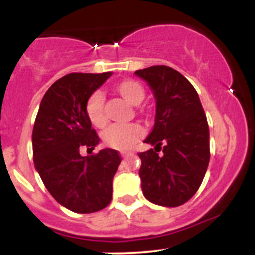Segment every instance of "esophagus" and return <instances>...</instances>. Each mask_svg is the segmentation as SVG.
Here are the masks:
<instances>
[{
	"label": "esophagus",
	"instance_id": "esophagus-1",
	"mask_svg": "<svg viewBox=\"0 0 255 255\" xmlns=\"http://www.w3.org/2000/svg\"><path fill=\"white\" fill-rule=\"evenodd\" d=\"M128 155H130V153H128V151H122V153H121V156H122V158H126V156Z\"/></svg>",
	"mask_w": 255,
	"mask_h": 255
}]
</instances>
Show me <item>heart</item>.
Here are the masks:
<instances>
[{
  "instance_id": "b5f03b06",
  "label": "heart",
  "mask_w": 255,
  "mask_h": 255,
  "mask_svg": "<svg viewBox=\"0 0 255 255\" xmlns=\"http://www.w3.org/2000/svg\"><path fill=\"white\" fill-rule=\"evenodd\" d=\"M116 92L132 106H138L144 100L142 85L133 80H125L116 86ZM86 116L90 122L97 128H104L107 125V118L104 112V99L100 92L90 96L86 104ZM144 134V129L138 123L129 125H115L102 133V139L109 146L117 150H128Z\"/></svg>"
}]
</instances>
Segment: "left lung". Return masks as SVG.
<instances>
[{
  "label": "left lung",
  "instance_id": "left-lung-1",
  "mask_svg": "<svg viewBox=\"0 0 255 255\" xmlns=\"http://www.w3.org/2000/svg\"><path fill=\"white\" fill-rule=\"evenodd\" d=\"M153 91L155 120L139 153L143 195L159 206L176 207L199 190L210 161V130L201 101L190 81L165 65L135 71ZM163 145V155L157 151Z\"/></svg>",
  "mask_w": 255,
  "mask_h": 255
}]
</instances>
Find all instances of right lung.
I'll return each mask as SVG.
<instances>
[{
    "label": "right lung",
    "instance_id": "right-lung-1",
    "mask_svg": "<svg viewBox=\"0 0 255 255\" xmlns=\"http://www.w3.org/2000/svg\"><path fill=\"white\" fill-rule=\"evenodd\" d=\"M112 73H73L54 82L42 99L32 133L35 170L51 196L68 210L92 213L111 202L112 180L121 163L117 150H94L100 138L86 116L92 94Z\"/></svg>",
    "mask_w": 255,
    "mask_h": 255
}]
</instances>
